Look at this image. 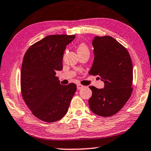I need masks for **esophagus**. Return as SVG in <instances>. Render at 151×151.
Returning <instances> with one entry per match:
<instances>
[{"instance_id": "esophagus-1", "label": "esophagus", "mask_w": 151, "mask_h": 151, "mask_svg": "<svg viewBox=\"0 0 151 151\" xmlns=\"http://www.w3.org/2000/svg\"><path fill=\"white\" fill-rule=\"evenodd\" d=\"M84 87L83 85H81V84H77V90H81Z\"/></svg>"}]
</instances>
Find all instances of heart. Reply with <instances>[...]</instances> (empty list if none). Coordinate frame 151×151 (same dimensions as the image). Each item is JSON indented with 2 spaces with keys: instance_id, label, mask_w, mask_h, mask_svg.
I'll return each instance as SVG.
<instances>
[{
  "instance_id": "heart-1",
  "label": "heart",
  "mask_w": 151,
  "mask_h": 151,
  "mask_svg": "<svg viewBox=\"0 0 151 151\" xmlns=\"http://www.w3.org/2000/svg\"><path fill=\"white\" fill-rule=\"evenodd\" d=\"M77 51L78 52H81V51H89V50H88V46L86 45L85 43H81L79 44V46H78V48H77Z\"/></svg>"
}]
</instances>
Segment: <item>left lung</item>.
Instances as JSON below:
<instances>
[{"mask_svg": "<svg viewBox=\"0 0 151 151\" xmlns=\"http://www.w3.org/2000/svg\"><path fill=\"white\" fill-rule=\"evenodd\" d=\"M94 61L89 74L99 75L104 88L90 86L92 92L88 104L92 112L110 116L119 112L131 95L132 63L127 50L110 36L92 40Z\"/></svg>", "mask_w": 151, "mask_h": 151, "instance_id": "left-lung-1", "label": "left lung"}]
</instances>
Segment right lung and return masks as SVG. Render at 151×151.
<instances>
[{
	"label": "right lung",
	"instance_id": "1",
	"mask_svg": "<svg viewBox=\"0 0 151 151\" xmlns=\"http://www.w3.org/2000/svg\"><path fill=\"white\" fill-rule=\"evenodd\" d=\"M75 35H50L30 46L24 56L21 73L24 101L38 119L55 122L67 113L77 90L72 83L63 86L56 77L63 70L66 46Z\"/></svg>",
	"mask_w": 151,
	"mask_h": 151
}]
</instances>
